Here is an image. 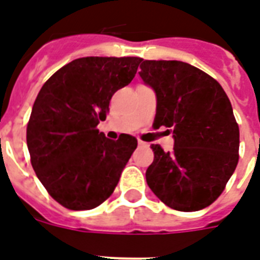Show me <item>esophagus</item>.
Listing matches in <instances>:
<instances>
[{
    "instance_id": "1",
    "label": "esophagus",
    "mask_w": 260,
    "mask_h": 260,
    "mask_svg": "<svg viewBox=\"0 0 260 260\" xmlns=\"http://www.w3.org/2000/svg\"><path fill=\"white\" fill-rule=\"evenodd\" d=\"M138 144H139V147H147V143H144V142H142V140H139Z\"/></svg>"
}]
</instances>
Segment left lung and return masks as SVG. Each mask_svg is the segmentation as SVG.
Returning a JSON list of instances; mask_svg holds the SVG:
<instances>
[{
  "label": "left lung",
  "instance_id": "left-lung-1",
  "mask_svg": "<svg viewBox=\"0 0 260 260\" xmlns=\"http://www.w3.org/2000/svg\"><path fill=\"white\" fill-rule=\"evenodd\" d=\"M156 95L154 128H170L174 147L151 144L146 180L170 209L198 211L222 193L239 162L240 132L221 84L183 61L146 59L139 72Z\"/></svg>",
  "mask_w": 260,
  "mask_h": 260
}]
</instances>
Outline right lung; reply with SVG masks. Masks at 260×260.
Here are the masks:
<instances>
[{
	"mask_svg": "<svg viewBox=\"0 0 260 260\" xmlns=\"http://www.w3.org/2000/svg\"><path fill=\"white\" fill-rule=\"evenodd\" d=\"M140 62L139 57L73 59L39 91L27 125L31 165L51 198L67 209L91 210L104 203L138 147L134 136L110 140L96 125Z\"/></svg>",
	"mask_w": 260,
	"mask_h": 260,
	"instance_id": "add662e5",
	"label": "right lung"
}]
</instances>
